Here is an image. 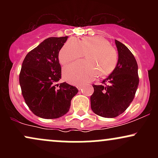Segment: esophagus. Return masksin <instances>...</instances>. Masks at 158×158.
Segmentation results:
<instances>
[{
    "instance_id": "obj_1",
    "label": "esophagus",
    "mask_w": 158,
    "mask_h": 158,
    "mask_svg": "<svg viewBox=\"0 0 158 158\" xmlns=\"http://www.w3.org/2000/svg\"><path fill=\"white\" fill-rule=\"evenodd\" d=\"M82 88H83V85H77V88H78V89H79V90L82 89Z\"/></svg>"
}]
</instances>
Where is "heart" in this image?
Listing matches in <instances>:
<instances>
[{
	"instance_id": "b5f03b06",
	"label": "heart",
	"mask_w": 158,
	"mask_h": 158,
	"mask_svg": "<svg viewBox=\"0 0 158 158\" xmlns=\"http://www.w3.org/2000/svg\"><path fill=\"white\" fill-rule=\"evenodd\" d=\"M85 56L86 61L65 67L64 79L73 84H84L97 77H106L115 70L118 54L106 39L99 35L85 36L81 40L70 38L59 52V61L64 65Z\"/></svg>"
}]
</instances>
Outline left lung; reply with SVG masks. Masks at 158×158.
I'll return each mask as SVG.
<instances>
[{
    "label": "left lung",
    "mask_w": 158,
    "mask_h": 158,
    "mask_svg": "<svg viewBox=\"0 0 158 158\" xmlns=\"http://www.w3.org/2000/svg\"><path fill=\"white\" fill-rule=\"evenodd\" d=\"M118 50V62L115 70L102 81L93 85L90 107L97 115L114 118L130 106L139 85L138 66L132 52L126 45L115 40Z\"/></svg>",
    "instance_id": "left-lung-1"
}]
</instances>
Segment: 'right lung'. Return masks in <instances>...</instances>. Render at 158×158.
Segmentation results:
<instances>
[{"label":"right lung","mask_w":158,"mask_h":158,"mask_svg":"<svg viewBox=\"0 0 158 158\" xmlns=\"http://www.w3.org/2000/svg\"><path fill=\"white\" fill-rule=\"evenodd\" d=\"M67 39L68 36L48 38L23 61L19 75L21 93L30 110L41 118H59L68 113L79 91L66 82L56 85L61 77L59 52Z\"/></svg>","instance_id":"right-lung-1"}]
</instances>
